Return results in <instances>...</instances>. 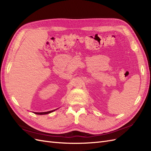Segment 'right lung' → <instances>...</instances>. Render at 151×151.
<instances>
[{
	"label": "right lung",
	"mask_w": 151,
	"mask_h": 151,
	"mask_svg": "<svg viewBox=\"0 0 151 151\" xmlns=\"http://www.w3.org/2000/svg\"><path fill=\"white\" fill-rule=\"evenodd\" d=\"M55 110V109H54V110H52V111H47V112H42V113H38V112H35L34 113L35 114H37V115H46V114H48L53 112V111Z\"/></svg>",
	"instance_id": "right-lung-1"
}]
</instances>
